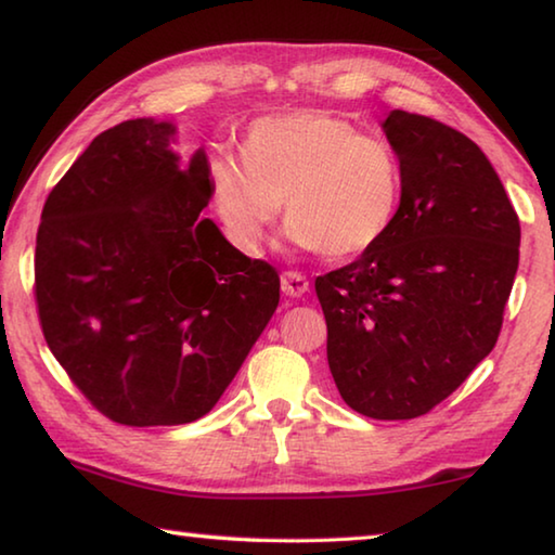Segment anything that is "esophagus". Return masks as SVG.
Segmentation results:
<instances>
[{
  "mask_svg": "<svg viewBox=\"0 0 555 555\" xmlns=\"http://www.w3.org/2000/svg\"><path fill=\"white\" fill-rule=\"evenodd\" d=\"M281 291L291 298H300L308 291V279L298 274V271H284L281 274Z\"/></svg>",
  "mask_w": 555,
  "mask_h": 555,
  "instance_id": "34e87169",
  "label": "esophagus"
}]
</instances>
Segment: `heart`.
I'll list each match as a JSON object with an SVG mask.
<instances>
[{"label": "heart", "mask_w": 555, "mask_h": 555, "mask_svg": "<svg viewBox=\"0 0 555 555\" xmlns=\"http://www.w3.org/2000/svg\"><path fill=\"white\" fill-rule=\"evenodd\" d=\"M401 181L399 156L382 137L323 109L259 119L244 137L242 162L208 164L210 208L244 255H259L281 203L298 247L360 255L391 228Z\"/></svg>", "instance_id": "1"}]
</instances>
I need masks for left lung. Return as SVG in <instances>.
<instances>
[{"label":"left lung","instance_id":"8db88e82","mask_svg":"<svg viewBox=\"0 0 555 555\" xmlns=\"http://www.w3.org/2000/svg\"><path fill=\"white\" fill-rule=\"evenodd\" d=\"M382 129L401 164L399 210L360 259L318 276L315 294L347 406L406 421L448 399L492 352L521 228L473 139L403 109Z\"/></svg>","mask_w":555,"mask_h":555}]
</instances>
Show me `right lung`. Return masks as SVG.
Here are the masks:
<instances>
[{
	"mask_svg": "<svg viewBox=\"0 0 555 555\" xmlns=\"http://www.w3.org/2000/svg\"><path fill=\"white\" fill-rule=\"evenodd\" d=\"M168 121L102 131L43 205L34 294L75 387L121 426L205 416L279 306V274L203 218L208 158Z\"/></svg>",
	"mask_w": 555,
	"mask_h": 555,
	"instance_id": "obj_1",
	"label": "right lung"
}]
</instances>
